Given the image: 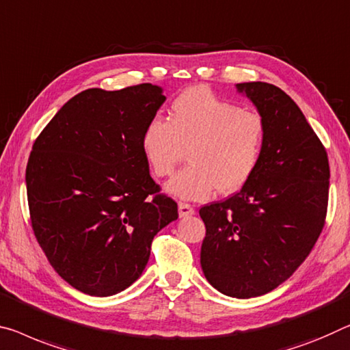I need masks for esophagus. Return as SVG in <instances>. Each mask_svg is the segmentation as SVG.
Instances as JSON below:
<instances>
[{
  "instance_id": "1",
  "label": "esophagus",
  "mask_w": 350,
  "mask_h": 350,
  "mask_svg": "<svg viewBox=\"0 0 350 350\" xmlns=\"http://www.w3.org/2000/svg\"><path fill=\"white\" fill-rule=\"evenodd\" d=\"M178 213H180V217H187V216H192L193 213H196V209H193L192 205L189 203H178Z\"/></svg>"
}]
</instances>
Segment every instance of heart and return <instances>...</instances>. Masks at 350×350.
I'll list each match as a JSON object with an SVG mask.
<instances>
[{
    "instance_id": "1",
    "label": "heart",
    "mask_w": 350,
    "mask_h": 350,
    "mask_svg": "<svg viewBox=\"0 0 350 350\" xmlns=\"http://www.w3.org/2000/svg\"><path fill=\"white\" fill-rule=\"evenodd\" d=\"M266 142V122L254 111L191 88L172 101L169 120L154 116L144 126L141 148L159 178L169 176L186 157L189 165L165 191L185 200H205L217 189L238 192L254 175Z\"/></svg>"
}]
</instances>
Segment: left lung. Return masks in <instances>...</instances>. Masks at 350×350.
<instances>
[{
    "label": "left lung",
    "instance_id": "obj_1",
    "mask_svg": "<svg viewBox=\"0 0 350 350\" xmlns=\"http://www.w3.org/2000/svg\"><path fill=\"white\" fill-rule=\"evenodd\" d=\"M266 122L254 175L239 192L200 208L206 227L200 265L225 295H262L293 275L325 224L329 158L289 95L269 83L236 84Z\"/></svg>",
    "mask_w": 350,
    "mask_h": 350
}]
</instances>
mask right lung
Returning <instances> with one entry per match:
<instances>
[{
    "label": "right lung",
    "instance_id": "right-lung-1",
    "mask_svg": "<svg viewBox=\"0 0 350 350\" xmlns=\"http://www.w3.org/2000/svg\"><path fill=\"white\" fill-rule=\"evenodd\" d=\"M165 101L137 84L70 98L32 145L26 191L36 239L75 289L106 297L147 266L152 241L178 206L150 176L144 126Z\"/></svg>",
    "mask_w": 350,
    "mask_h": 350
}]
</instances>
